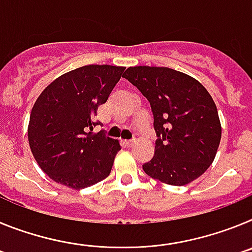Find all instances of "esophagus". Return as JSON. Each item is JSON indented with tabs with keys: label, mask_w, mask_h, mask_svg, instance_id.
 <instances>
[{
	"label": "esophagus",
	"mask_w": 252,
	"mask_h": 252,
	"mask_svg": "<svg viewBox=\"0 0 252 252\" xmlns=\"http://www.w3.org/2000/svg\"><path fill=\"white\" fill-rule=\"evenodd\" d=\"M135 142H136L135 140H128V141H125V146H127V148H132Z\"/></svg>",
	"instance_id": "34e87169"
}]
</instances>
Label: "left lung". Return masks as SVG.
I'll use <instances>...</instances> for the list:
<instances>
[{
	"label": "left lung",
	"mask_w": 252,
	"mask_h": 252,
	"mask_svg": "<svg viewBox=\"0 0 252 252\" xmlns=\"http://www.w3.org/2000/svg\"><path fill=\"white\" fill-rule=\"evenodd\" d=\"M146 97L157 132L155 154L142 169L170 186L201 177L221 141L217 107L194 78L165 66H130L122 75Z\"/></svg>",
	"instance_id": "1"
}]
</instances>
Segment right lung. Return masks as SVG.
<instances>
[{"label":"right lung","mask_w":252,"mask_h":252,"mask_svg":"<svg viewBox=\"0 0 252 252\" xmlns=\"http://www.w3.org/2000/svg\"><path fill=\"white\" fill-rule=\"evenodd\" d=\"M124 66L86 65L60 75L35 102L29 124V144L39 166L57 183L82 189L106 179L117 140L92 131L99 104L108 99Z\"/></svg>","instance_id":"add662e5"}]
</instances>
